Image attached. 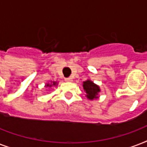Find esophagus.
I'll return each instance as SVG.
<instances>
[{"instance_id":"34e87169","label":"esophagus","mask_w":147,"mask_h":147,"mask_svg":"<svg viewBox=\"0 0 147 147\" xmlns=\"http://www.w3.org/2000/svg\"><path fill=\"white\" fill-rule=\"evenodd\" d=\"M65 82H71L72 79H71V78H65Z\"/></svg>"}]
</instances>
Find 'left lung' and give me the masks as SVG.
Instances as JSON below:
<instances>
[{
    "label": "left lung",
    "instance_id": "obj_1",
    "mask_svg": "<svg viewBox=\"0 0 147 147\" xmlns=\"http://www.w3.org/2000/svg\"><path fill=\"white\" fill-rule=\"evenodd\" d=\"M83 88L86 93H87V98L92 100L94 98H98V92H100V88L98 85L94 84L92 81L87 80L83 82Z\"/></svg>",
    "mask_w": 147,
    "mask_h": 147
}]
</instances>
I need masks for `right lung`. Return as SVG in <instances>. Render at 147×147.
Listing matches in <instances>:
<instances>
[{
	"mask_svg": "<svg viewBox=\"0 0 147 147\" xmlns=\"http://www.w3.org/2000/svg\"><path fill=\"white\" fill-rule=\"evenodd\" d=\"M56 85V82H53V85H47V86H49V87H51L52 85Z\"/></svg>",
	"mask_w": 147,
	"mask_h": 147,
	"instance_id": "right-lung-1",
	"label": "right lung"
}]
</instances>
